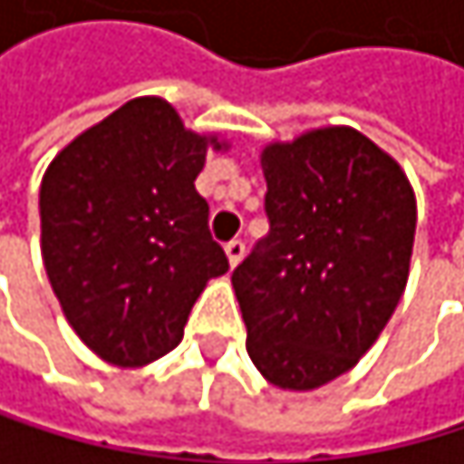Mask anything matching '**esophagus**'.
<instances>
[{
	"label": "esophagus",
	"instance_id": "34e87169",
	"mask_svg": "<svg viewBox=\"0 0 464 464\" xmlns=\"http://www.w3.org/2000/svg\"><path fill=\"white\" fill-rule=\"evenodd\" d=\"M225 253H227L230 266H237V264L245 258V242H242V239H230V242L225 245Z\"/></svg>",
	"mask_w": 464,
	"mask_h": 464
}]
</instances>
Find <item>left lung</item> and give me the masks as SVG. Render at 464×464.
<instances>
[{
  "label": "left lung",
  "instance_id": "8db88e82",
  "mask_svg": "<svg viewBox=\"0 0 464 464\" xmlns=\"http://www.w3.org/2000/svg\"><path fill=\"white\" fill-rule=\"evenodd\" d=\"M266 234L230 281L247 353L281 390H317L379 340L406 289L418 206L395 158L353 128L264 147Z\"/></svg>",
  "mask_w": 464,
  "mask_h": 464
}]
</instances>
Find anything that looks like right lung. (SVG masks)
Returning a JSON list of instances; mask_svg holds the SVG:
<instances>
[{"instance_id":"1","label":"right lung","mask_w":464,"mask_h":464,"mask_svg":"<svg viewBox=\"0 0 464 464\" xmlns=\"http://www.w3.org/2000/svg\"><path fill=\"white\" fill-rule=\"evenodd\" d=\"M217 136L161 97L124 102L80 133L41 180V256L61 309L100 359L141 367L183 340L206 284L227 273L194 188Z\"/></svg>"}]
</instances>
